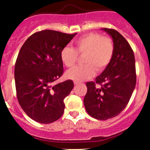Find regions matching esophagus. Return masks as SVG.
<instances>
[{
    "label": "esophagus",
    "instance_id": "esophagus-1",
    "mask_svg": "<svg viewBox=\"0 0 150 150\" xmlns=\"http://www.w3.org/2000/svg\"><path fill=\"white\" fill-rule=\"evenodd\" d=\"M74 84H75V86H78V85L80 84V83L77 82V81H74Z\"/></svg>",
    "mask_w": 150,
    "mask_h": 150
}]
</instances>
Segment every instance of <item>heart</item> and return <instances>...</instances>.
<instances>
[{
    "label": "heart",
    "instance_id": "b5f03b06",
    "mask_svg": "<svg viewBox=\"0 0 150 150\" xmlns=\"http://www.w3.org/2000/svg\"><path fill=\"white\" fill-rule=\"evenodd\" d=\"M75 49L70 46L62 48L61 59L67 67H72L78 59V54H85L83 61L85 64L77 66L66 73L69 79L77 82L92 78L95 69L100 72L107 67L114 54V43L111 38L102 37L98 33H89L75 41Z\"/></svg>",
    "mask_w": 150,
    "mask_h": 150
}]
</instances>
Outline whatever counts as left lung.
I'll return each mask as SVG.
<instances>
[{
	"label": "left lung",
	"mask_w": 150,
	"mask_h": 150,
	"mask_svg": "<svg viewBox=\"0 0 150 150\" xmlns=\"http://www.w3.org/2000/svg\"><path fill=\"white\" fill-rule=\"evenodd\" d=\"M112 37L114 54L95 82H88L84 106L89 115L106 120L118 115L129 102L136 86L135 57L125 38L113 29L102 28ZM99 84L101 87H96Z\"/></svg>",
	"instance_id": "1"
}]
</instances>
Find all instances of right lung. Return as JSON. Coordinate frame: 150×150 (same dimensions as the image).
<instances>
[{
    "mask_svg": "<svg viewBox=\"0 0 150 150\" xmlns=\"http://www.w3.org/2000/svg\"><path fill=\"white\" fill-rule=\"evenodd\" d=\"M55 30L37 32L21 48L14 68L16 96L21 107L40 123L53 122L64 112V99L74 87L68 80L54 84L63 73L60 54L75 37Z\"/></svg>",
    "mask_w": 150,
    "mask_h": 150,
    "instance_id": "add662e5",
    "label": "right lung"
}]
</instances>
